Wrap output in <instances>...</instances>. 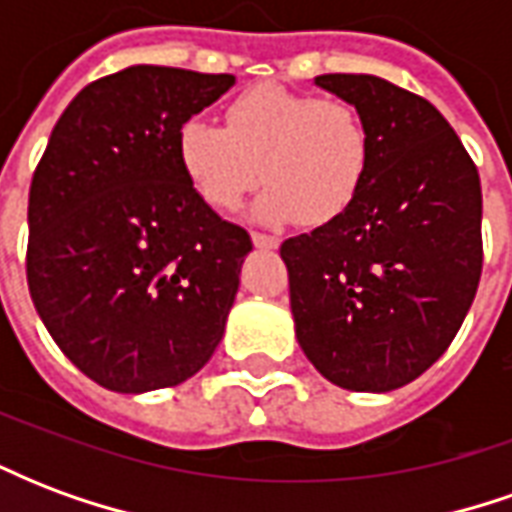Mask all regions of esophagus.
Segmentation results:
<instances>
[{"instance_id": "obj_1", "label": "esophagus", "mask_w": 512, "mask_h": 512, "mask_svg": "<svg viewBox=\"0 0 512 512\" xmlns=\"http://www.w3.org/2000/svg\"><path fill=\"white\" fill-rule=\"evenodd\" d=\"M252 244H255L257 249H277L279 241H277V238H274V235L252 233Z\"/></svg>"}]
</instances>
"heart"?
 Returning a JSON list of instances; mask_svg holds the SVG:
<instances>
[{"mask_svg":"<svg viewBox=\"0 0 512 512\" xmlns=\"http://www.w3.org/2000/svg\"><path fill=\"white\" fill-rule=\"evenodd\" d=\"M175 156L205 205L233 211L260 178L252 202L263 224L340 219L365 189L373 136L362 112L340 98H315L277 84L252 87L224 109V126L191 117L178 128Z\"/></svg>","mask_w":512,"mask_h":512,"instance_id":"b5f03b06","label":"heart"}]
</instances>
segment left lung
I'll list each match as a JSON object with an SVG mask.
<instances>
[{
    "instance_id": "1",
    "label": "left lung",
    "mask_w": 512,
    "mask_h": 512,
    "mask_svg": "<svg viewBox=\"0 0 512 512\" xmlns=\"http://www.w3.org/2000/svg\"><path fill=\"white\" fill-rule=\"evenodd\" d=\"M315 84L354 104L373 136L359 200L288 238L296 340L315 370L351 392L422 376L461 329L483 271L477 167L436 106L370 73Z\"/></svg>"
}]
</instances>
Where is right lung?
I'll return each instance as SVG.
<instances>
[{"label":"right lung","instance_id":"right-lung-1","mask_svg":"<svg viewBox=\"0 0 512 512\" xmlns=\"http://www.w3.org/2000/svg\"><path fill=\"white\" fill-rule=\"evenodd\" d=\"M233 84L164 65L104 76L35 169L29 296L62 354L112 392L183 384L222 340L252 238L191 191L175 136Z\"/></svg>","mask_w":512,"mask_h":512}]
</instances>
